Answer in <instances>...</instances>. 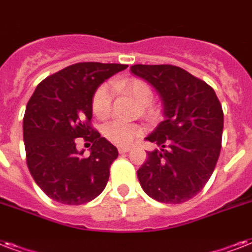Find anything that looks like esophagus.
Instances as JSON below:
<instances>
[{"instance_id":"1","label":"esophagus","mask_w":252,"mask_h":252,"mask_svg":"<svg viewBox=\"0 0 252 252\" xmlns=\"http://www.w3.org/2000/svg\"><path fill=\"white\" fill-rule=\"evenodd\" d=\"M130 151V147H127V146H120L118 147V153L120 154H126Z\"/></svg>"}]
</instances>
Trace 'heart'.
<instances>
[{"mask_svg": "<svg viewBox=\"0 0 252 252\" xmlns=\"http://www.w3.org/2000/svg\"><path fill=\"white\" fill-rule=\"evenodd\" d=\"M117 87L122 88L131 93L138 102L143 105V110L147 116H154L157 109L150 104L153 101L154 93L151 87L140 79H128L118 81ZM92 110L97 118H108L112 112V87L109 84H101L95 89L92 98ZM144 128L138 124H130L125 121H113L104 127L105 138L117 146H128L139 136L143 135Z\"/></svg>", "mask_w": 252, "mask_h": 252, "instance_id": "obj_1", "label": "heart"}]
</instances>
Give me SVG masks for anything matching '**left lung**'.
Here are the masks:
<instances>
[{
	"mask_svg": "<svg viewBox=\"0 0 252 252\" xmlns=\"http://www.w3.org/2000/svg\"><path fill=\"white\" fill-rule=\"evenodd\" d=\"M134 75L155 87L165 120L146 138L159 150L148 151L138 169L142 188L154 200L183 204L212 176L221 153L223 112L213 88L176 65L135 64Z\"/></svg>",
	"mask_w": 252,
	"mask_h": 252,
	"instance_id": "obj_1",
	"label": "left lung"
}]
</instances>
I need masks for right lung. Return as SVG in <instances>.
I'll use <instances>...</instances> for the list:
<instances>
[{
	"label": "right lung",
	"instance_id": "1",
	"mask_svg": "<svg viewBox=\"0 0 252 252\" xmlns=\"http://www.w3.org/2000/svg\"><path fill=\"white\" fill-rule=\"evenodd\" d=\"M126 64L76 63L38 84L23 117L26 163L39 188L65 205H81L108 184L117 148L92 127L95 89ZM79 139L92 144L84 157Z\"/></svg>",
	"mask_w": 252,
	"mask_h": 252
}]
</instances>
